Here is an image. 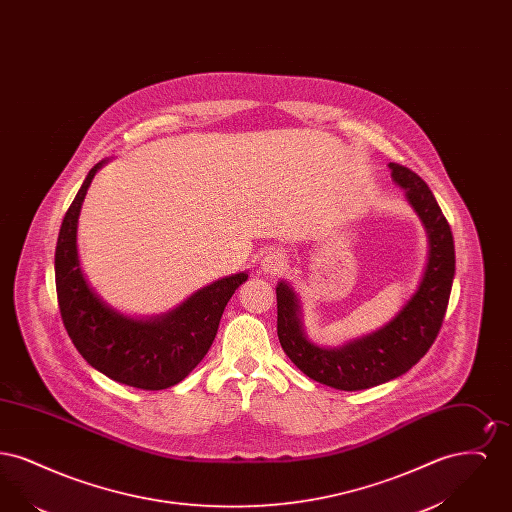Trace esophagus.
<instances>
[{"instance_id": "obj_1", "label": "esophagus", "mask_w": 512, "mask_h": 512, "mask_svg": "<svg viewBox=\"0 0 512 512\" xmlns=\"http://www.w3.org/2000/svg\"><path fill=\"white\" fill-rule=\"evenodd\" d=\"M284 265H286V253L282 249H270L265 253V257L261 259V268L268 274L280 272Z\"/></svg>"}]
</instances>
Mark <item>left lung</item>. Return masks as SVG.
Here are the masks:
<instances>
[{
	"instance_id": "left-lung-1",
	"label": "left lung",
	"mask_w": 512,
	"mask_h": 512,
	"mask_svg": "<svg viewBox=\"0 0 512 512\" xmlns=\"http://www.w3.org/2000/svg\"><path fill=\"white\" fill-rule=\"evenodd\" d=\"M391 178L401 186L407 201L428 232V263L418 290L384 328L338 349L318 347L307 338L301 322L299 299L292 286L280 282L278 340L284 353L303 374L324 386L359 391L380 386L413 368L438 338L447 311L453 276L455 244L449 222L428 184L416 172L390 163Z\"/></svg>"
}]
</instances>
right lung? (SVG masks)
Segmentation results:
<instances>
[{"label": "right lung", "mask_w": 512, "mask_h": 512, "mask_svg": "<svg viewBox=\"0 0 512 512\" xmlns=\"http://www.w3.org/2000/svg\"><path fill=\"white\" fill-rule=\"evenodd\" d=\"M98 163L88 172L59 230L55 247V288L63 324L78 353L107 378L138 390H167L182 382L207 355L220 317L247 280L240 272L205 286L163 317H124L88 286L76 249V226Z\"/></svg>", "instance_id": "1"}]
</instances>
